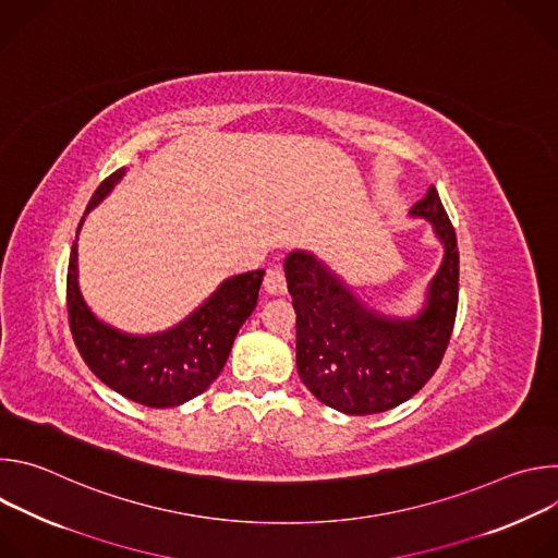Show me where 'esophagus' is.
<instances>
[{"label": "esophagus", "instance_id": "esophagus-1", "mask_svg": "<svg viewBox=\"0 0 558 558\" xmlns=\"http://www.w3.org/2000/svg\"><path fill=\"white\" fill-rule=\"evenodd\" d=\"M265 291L269 295H282L287 293V280H284V271L280 267H271L267 269V276H265Z\"/></svg>", "mask_w": 558, "mask_h": 558}]
</instances>
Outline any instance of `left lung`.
<instances>
[{
    "label": "left lung",
    "mask_w": 558,
    "mask_h": 558,
    "mask_svg": "<svg viewBox=\"0 0 558 558\" xmlns=\"http://www.w3.org/2000/svg\"><path fill=\"white\" fill-rule=\"evenodd\" d=\"M409 216L428 220L444 250L413 315L375 308L329 263L306 250L284 258L300 379L323 404L347 415H375L411 400L437 371L452 333L459 250L433 185Z\"/></svg>",
    "instance_id": "1"
}]
</instances>
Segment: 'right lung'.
Returning a JSON list of instances; mask_svg holds the SVG:
<instances>
[{"label": "right lung", "mask_w": 558, "mask_h": 558, "mask_svg": "<svg viewBox=\"0 0 558 558\" xmlns=\"http://www.w3.org/2000/svg\"><path fill=\"white\" fill-rule=\"evenodd\" d=\"M123 177L125 168L97 187L76 227L68 265L72 338L90 371L114 392L149 409L181 407L220 375L238 331L256 308L265 269L225 278L179 325L163 331L128 333L104 323L78 287V231Z\"/></svg>", "instance_id": "right-lung-1"}]
</instances>
